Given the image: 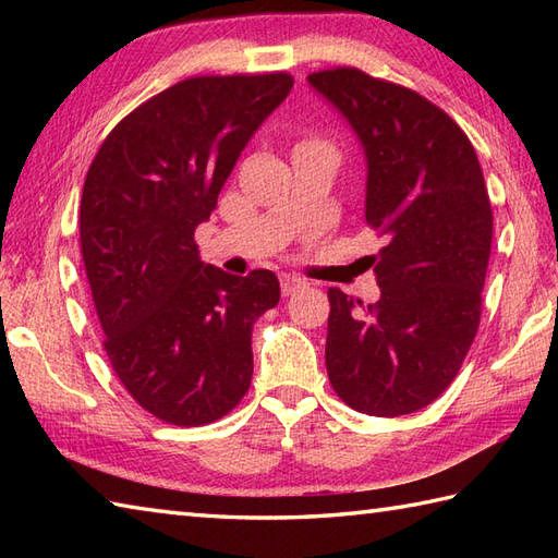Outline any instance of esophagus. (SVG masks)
<instances>
[{"instance_id": "34e87169", "label": "esophagus", "mask_w": 558, "mask_h": 558, "mask_svg": "<svg viewBox=\"0 0 558 558\" xmlns=\"http://www.w3.org/2000/svg\"><path fill=\"white\" fill-rule=\"evenodd\" d=\"M306 286V282L302 280V278H298V276H282L280 278V288H282V294H286V298H290V294H294L298 290H302Z\"/></svg>"}]
</instances>
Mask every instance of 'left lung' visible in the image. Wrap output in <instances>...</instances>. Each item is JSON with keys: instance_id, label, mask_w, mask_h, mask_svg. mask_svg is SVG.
<instances>
[{"instance_id": "left-lung-1", "label": "left lung", "mask_w": 558, "mask_h": 558, "mask_svg": "<svg viewBox=\"0 0 558 558\" xmlns=\"http://www.w3.org/2000/svg\"><path fill=\"white\" fill-rule=\"evenodd\" d=\"M310 83L348 117L366 153L374 304L328 290L326 369L338 398L374 417L429 405L477 336L494 216L465 132L417 90L354 66Z\"/></svg>"}]
</instances>
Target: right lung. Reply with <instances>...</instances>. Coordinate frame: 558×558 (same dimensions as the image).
<instances>
[{"label":"right lung","mask_w":558,"mask_h":558,"mask_svg":"<svg viewBox=\"0 0 558 558\" xmlns=\"http://www.w3.org/2000/svg\"><path fill=\"white\" fill-rule=\"evenodd\" d=\"M292 83L288 71L174 83L112 129L83 182L81 254L102 350L126 393L168 424L216 422L252 384V330L278 304V278L206 266L194 230Z\"/></svg>","instance_id":"right-lung-1"}]
</instances>
